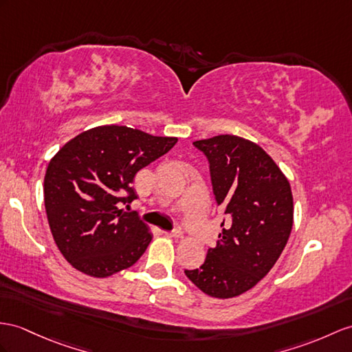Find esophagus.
Segmentation results:
<instances>
[{"label": "esophagus", "mask_w": 352, "mask_h": 352, "mask_svg": "<svg viewBox=\"0 0 352 352\" xmlns=\"http://www.w3.org/2000/svg\"><path fill=\"white\" fill-rule=\"evenodd\" d=\"M166 236H170V237H175V239H182V231L181 230H173V231H164Z\"/></svg>", "instance_id": "1"}]
</instances>
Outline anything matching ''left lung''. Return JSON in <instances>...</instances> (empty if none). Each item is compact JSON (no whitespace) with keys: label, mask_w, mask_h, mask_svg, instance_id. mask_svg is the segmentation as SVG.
Returning a JSON list of instances; mask_svg holds the SVG:
<instances>
[{"label":"left lung","mask_w":352,"mask_h":352,"mask_svg":"<svg viewBox=\"0 0 352 352\" xmlns=\"http://www.w3.org/2000/svg\"><path fill=\"white\" fill-rule=\"evenodd\" d=\"M194 146L209 160L213 194L230 221H222L204 263L185 275L204 294L231 298L258 284L284 251L294 221L293 192L276 162L251 140L221 134Z\"/></svg>","instance_id":"8db88e82"}]
</instances>
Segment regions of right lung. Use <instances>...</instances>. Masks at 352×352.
<instances>
[{
	"mask_svg": "<svg viewBox=\"0 0 352 352\" xmlns=\"http://www.w3.org/2000/svg\"><path fill=\"white\" fill-rule=\"evenodd\" d=\"M177 137L125 125H101L77 134L49 161L45 208L54 241L76 270L107 278L140 258L149 227L118 203L135 199L137 171L162 157Z\"/></svg>",
	"mask_w": 352,
	"mask_h": 352,
	"instance_id": "add662e5",
	"label": "right lung"
}]
</instances>
